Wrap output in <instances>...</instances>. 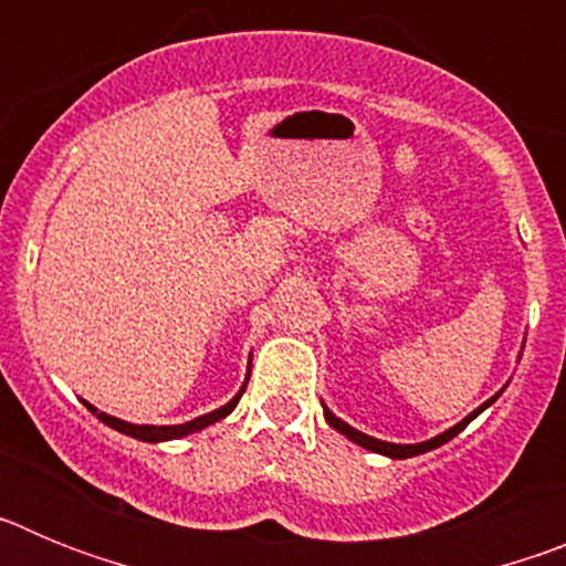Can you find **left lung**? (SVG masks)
<instances>
[{
	"label": "left lung",
	"mask_w": 566,
	"mask_h": 566,
	"mask_svg": "<svg viewBox=\"0 0 566 566\" xmlns=\"http://www.w3.org/2000/svg\"><path fill=\"white\" fill-rule=\"evenodd\" d=\"M496 397H499V394H496ZM496 397H493V399H488V402H484V405H479L476 411H473V413H468V417H464L462 422H459V424H453L451 431L439 433V437L428 439V442H419V444H394V442H382V439H374V437H368V433L357 431V428H352V424H345L343 419H337V417H334V413L328 411L326 405H323V413H326V422L332 424L334 431H339V433H343V437H348V439H352V442H357L359 448H365V451L382 453V457H391V459H408V457H419V453H428V451H433V448H439V444H444V442H451V439L457 437L459 431H464V428H468V424L473 422V419H476L479 413H482L484 408H488V405H493V402H496Z\"/></svg>",
	"instance_id": "left-lung-1"
}]
</instances>
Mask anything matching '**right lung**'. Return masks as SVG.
<instances>
[{
    "label": "right lung",
    "mask_w": 566,
    "mask_h": 566,
    "mask_svg": "<svg viewBox=\"0 0 566 566\" xmlns=\"http://www.w3.org/2000/svg\"><path fill=\"white\" fill-rule=\"evenodd\" d=\"M247 382H243V388H240V391L234 394L227 405H221L218 411L203 413V417L192 419V422H184V424H133V422H124V419H115V417H109V413L98 411V408H93L90 402H84V405H87L90 411L96 413L104 424H109V428H115V431L127 433V437L142 439V442H167V439H181V437H189V433H195V431H203V428H209V424L221 422L223 417H229V413L234 411V405L240 402V397H243V391H247Z\"/></svg>",
    "instance_id": "1"
}]
</instances>
